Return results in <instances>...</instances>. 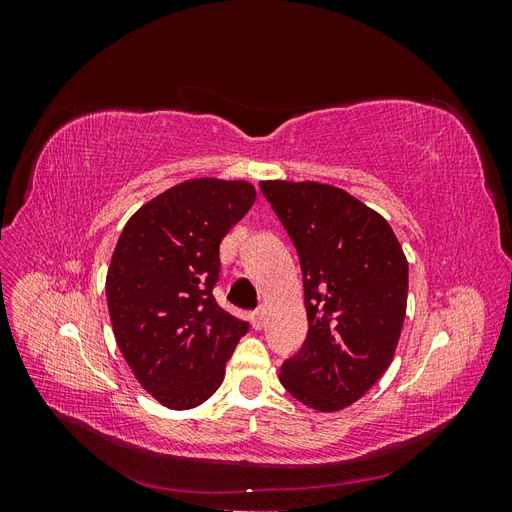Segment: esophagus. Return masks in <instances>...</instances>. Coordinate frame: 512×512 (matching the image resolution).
Wrapping results in <instances>:
<instances>
[{"label":"esophagus","instance_id":"esophagus-1","mask_svg":"<svg viewBox=\"0 0 512 512\" xmlns=\"http://www.w3.org/2000/svg\"><path fill=\"white\" fill-rule=\"evenodd\" d=\"M252 327L256 331H260L262 327H265V309H256V312H252Z\"/></svg>","mask_w":512,"mask_h":512}]
</instances>
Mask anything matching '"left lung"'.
<instances>
[{"label":"left lung","mask_w":512,"mask_h":512,"mask_svg":"<svg viewBox=\"0 0 512 512\" xmlns=\"http://www.w3.org/2000/svg\"><path fill=\"white\" fill-rule=\"evenodd\" d=\"M297 247L307 337L280 382L301 404L342 410L391 365L406 318L408 262L393 228L348 192L316 181H260Z\"/></svg>","instance_id":"8db88e82"}]
</instances>
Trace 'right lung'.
<instances>
[{
	"label": "right lung",
	"mask_w": 512,
	"mask_h": 512,
	"mask_svg": "<svg viewBox=\"0 0 512 512\" xmlns=\"http://www.w3.org/2000/svg\"><path fill=\"white\" fill-rule=\"evenodd\" d=\"M247 181L192 179L128 220L106 273V301L123 359L170 410L207 401L250 324L213 297L220 241L252 209Z\"/></svg>",
	"instance_id": "right-lung-1"
}]
</instances>
